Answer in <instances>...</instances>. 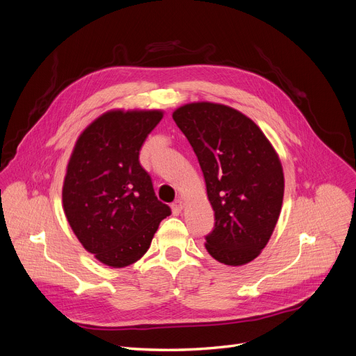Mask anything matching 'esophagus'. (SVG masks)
Wrapping results in <instances>:
<instances>
[{
    "label": "esophagus",
    "instance_id": "1",
    "mask_svg": "<svg viewBox=\"0 0 356 356\" xmlns=\"http://www.w3.org/2000/svg\"><path fill=\"white\" fill-rule=\"evenodd\" d=\"M183 210V202L181 200H176L173 204H172V211L175 216H179Z\"/></svg>",
    "mask_w": 356,
    "mask_h": 356
}]
</instances>
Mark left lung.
<instances>
[{
    "instance_id": "1",
    "label": "left lung",
    "mask_w": 356,
    "mask_h": 356,
    "mask_svg": "<svg viewBox=\"0 0 356 356\" xmlns=\"http://www.w3.org/2000/svg\"><path fill=\"white\" fill-rule=\"evenodd\" d=\"M173 119L195 150L214 210L207 252L238 267L260 255L284 197L280 157L263 131L241 112L213 102L177 108Z\"/></svg>"
}]
</instances>
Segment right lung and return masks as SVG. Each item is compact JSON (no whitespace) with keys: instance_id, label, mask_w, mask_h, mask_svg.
I'll return each instance as SVG.
<instances>
[{"instance_id":"obj_1","label":"right lung","mask_w":356,"mask_h":356,"mask_svg":"<svg viewBox=\"0 0 356 356\" xmlns=\"http://www.w3.org/2000/svg\"><path fill=\"white\" fill-rule=\"evenodd\" d=\"M161 118V111H109L79 135L70 157L63 211L83 248L109 267L136 263L172 213L139 163L140 147Z\"/></svg>"}]
</instances>
